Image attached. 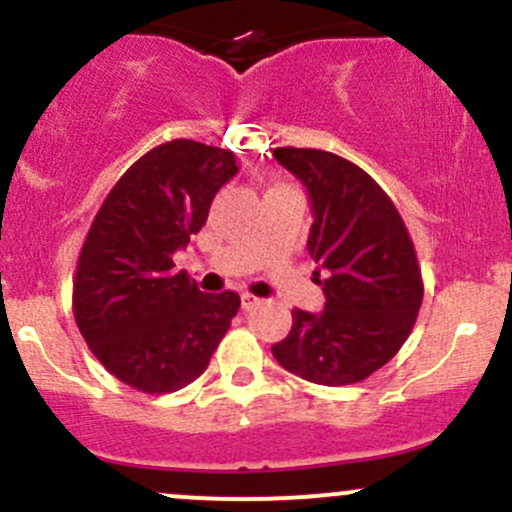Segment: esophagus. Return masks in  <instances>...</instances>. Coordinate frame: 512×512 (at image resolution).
<instances>
[{
  "label": "esophagus",
  "instance_id": "34e87169",
  "mask_svg": "<svg viewBox=\"0 0 512 512\" xmlns=\"http://www.w3.org/2000/svg\"><path fill=\"white\" fill-rule=\"evenodd\" d=\"M240 299H242V309H252L262 302L260 297H255V294H250V292H242Z\"/></svg>",
  "mask_w": 512,
  "mask_h": 512
}]
</instances>
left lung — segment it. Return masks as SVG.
I'll return each mask as SVG.
<instances>
[{
  "instance_id": "obj_1",
  "label": "left lung",
  "mask_w": 512,
  "mask_h": 512,
  "mask_svg": "<svg viewBox=\"0 0 512 512\" xmlns=\"http://www.w3.org/2000/svg\"><path fill=\"white\" fill-rule=\"evenodd\" d=\"M277 163L307 188L314 223L307 250L324 309H292V329L272 347L292 374L322 386L364 381L414 329L423 282L414 242L389 195L359 165L314 148H275Z\"/></svg>"
}]
</instances>
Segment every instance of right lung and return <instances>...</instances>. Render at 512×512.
I'll return each mask as SVG.
<instances>
[{"label":"right lung","instance_id":"1","mask_svg":"<svg viewBox=\"0 0 512 512\" xmlns=\"http://www.w3.org/2000/svg\"><path fill=\"white\" fill-rule=\"evenodd\" d=\"M235 156L198 141L163 143L121 175L96 213L74 280V317L94 356L143 394L198 379L240 309L175 272V250L208 220Z\"/></svg>","mask_w":512,"mask_h":512}]
</instances>
